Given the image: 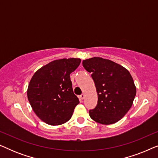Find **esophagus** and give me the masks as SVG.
<instances>
[{
    "mask_svg": "<svg viewBox=\"0 0 158 158\" xmlns=\"http://www.w3.org/2000/svg\"><path fill=\"white\" fill-rule=\"evenodd\" d=\"M85 94H82L81 95V98L82 99V100H83V99H85Z\"/></svg>",
    "mask_w": 158,
    "mask_h": 158,
    "instance_id": "esophagus-1",
    "label": "esophagus"
}]
</instances>
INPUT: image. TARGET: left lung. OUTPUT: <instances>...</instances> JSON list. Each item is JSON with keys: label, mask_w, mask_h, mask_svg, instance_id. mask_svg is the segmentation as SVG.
<instances>
[{"label": "left lung", "mask_w": 158, "mask_h": 158, "mask_svg": "<svg viewBox=\"0 0 158 158\" xmlns=\"http://www.w3.org/2000/svg\"><path fill=\"white\" fill-rule=\"evenodd\" d=\"M83 65L96 85L98 103L89 115L99 124L109 125L118 122L133 104L137 89L128 70L119 64L102 57L83 60Z\"/></svg>", "instance_id": "8db88e82"}]
</instances>
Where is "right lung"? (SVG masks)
<instances>
[{"instance_id": "add662e5", "label": "right lung", "mask_w": 158, "mask_h": 158, "mask_svg": "<svg viewBox=\"0 0 158 158\" xmlns=\"http://www.w3.org/2000/svg\"><path fill=\"white\" fill-rule=\"evenodd\" d=\"M81 62L80 58L55 60L33 75L27 97L34 112L42 122L57 126L72 117L79 98L73 93L70 75Z\"/></svg>"}]
</instances>
